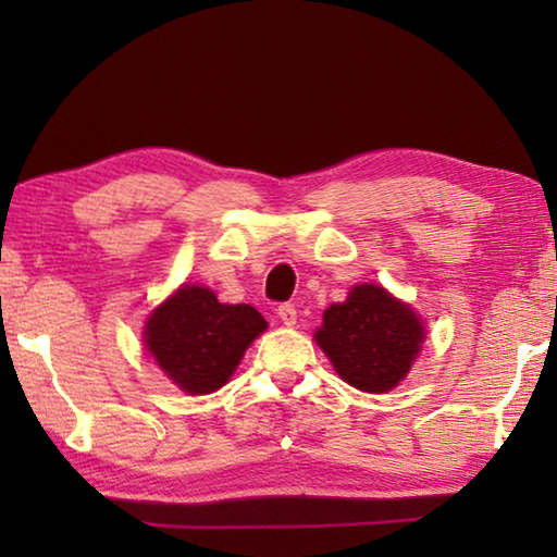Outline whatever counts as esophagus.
<instances>
[{
    "instance_id": "1",
    "label": "esophagus",
    "mask_w": 557,
    "mask_h": 557,
    "mask_svg": "<svg viewBox=\"0 0 557 557\" xmlns=\"http://www.w3.org/2000/svg\"><path fill=\"white\" fill-rule=\"evenodd\" d=\"M277 317L282 319V324H287V326L297 324V309H295V305H280L277 307Z\"/></svg>"
}]
</instances>
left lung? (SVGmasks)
<instances>
[{"instance_id": "1", "label": "left lung", "mask_w": 557, "mask_h": 557, "mask_svg": "<svg viewBox=\"0 0 557 557\" xmlns=\"http://www.w3.org/2000/svg\"><path fill=\"white\" fill-rule=\"evenodd\" d=\"M425 329L410 307L379 285H358L346 301L324 312L317 344L332 358L336 373L366 393L398 385L420 351Z\"/></svg>"}]
</instances>
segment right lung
Returning <instances> with one entry per match:
<instances>
[{
	"mask_svg": "<svg viewBox=\"0 0 557 557\" xmlns=\"http://www.w3.org/2000/svg\"><path fill=\"white\" fill-rule=\"evenodd\" d=\"M268 322L250 305H221L211 289L182 287L149 317L145 342L178 388L203 395L231 379Z\"/></svg>",
	"mask_w": 557,
	"mask_h": 557,
	"instance_id": "obj_1",
	"label": "right lung"
}]
</instances>
